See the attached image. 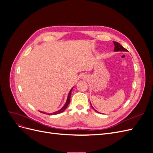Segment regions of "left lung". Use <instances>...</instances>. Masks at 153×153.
Returning <instances> with one entry per match:
<instances>
[{
  "label": "left lung",
  "instance_id": "1",
  "mask_svg": "<svg viewBox=\"0 0 153 153\" xmlns=\"http://www.w3.org/2000/svg\"><path fill=\"white\" fill-rule=\"evenodd\" d=\"M114 46H115L114 52H119V51H120V52H128V50L126 48H124L123 47V46H121L119 43L115 42V41H114ZM91 106L92 107V108H93L96 112H97V111L93 108V106H92L91 103ZM98 113H100V112H98Z\"/></svg>",
  "mask_w": 153,
  "mask_h": 153
}]
</instances>
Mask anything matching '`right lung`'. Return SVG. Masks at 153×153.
<instances>
[{
    "instance_id": "add662e5",
    "label": "right lung",
    "mask_w": 153,
    "mask_h": 153,
    "mask_svg": "<svg viewBox=\"0 0 153 153\" xmlns=\"http://www.w3.org/2000/svg\"><path fill=\"white\" fill-rule=\"evenodd\" d=\"M73 88L72 89L70 90V91L69 92V94H68V98H67V100H66V103L64 104V105L62 106V107L60 109V110H59L58 111H57V112H53V113H51V114H50V113H48V114H47V113H46V112H42V111H39L40 112H41V113H43V114H48V115H55V114H60V113H62V112H63L64 110H65L66 109V108L68 107V105H69V102H70V98H71V91H72V89H73Z\"/></svg>"
}]
</instances>
